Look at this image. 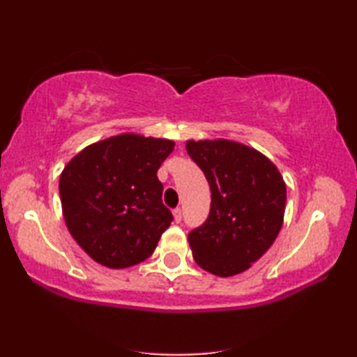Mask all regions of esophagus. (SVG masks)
<instances>
[{
	"label": "esophagus",
	"instance_id": "esophagus-1",
	"mask_svg": "<svg viewBox=\"0 0 357 357\" xmlns=\"http://www.w3.org/2000/svg\"><path fill=\"white\" fill-rule=\"evenodd\" d=\"M182 217H183V213H182V209H180V207H177V209H174V220L175 222H177V223L182 222Z\"/></svg>",
	"mask_w": 357,
	"mask_h": 357
}]
</instances>
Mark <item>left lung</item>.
Here are the masks:
<instances>
[{"instance_id": "left-lung-1", "label": "left lung", "mask_w": 357, "mask_h": 357, "mask_svg": "<svg viewBox=\"0 0 357 357\" xmlns=\"http://www.w3.org/2000/svg\"><path fill=\"white\" fill-rule=\"evenodd\" d=\"M186 151L204 172L212 193L206 222L188 234L193 259L215 276L243 273L279 234L286 183L266 156L243 144L188 140Z\"/></svg>"}]
</instances>
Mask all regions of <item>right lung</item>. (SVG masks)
<instances>
[{
	"instance_id": "add662e5",
	"label": "right lung",
	"mask_w": 357,
	"mask_h": 357,
	"mask_svg": "<svg viewBox=\"0 0 357 357\" xmlns=\"http://www.w3.org/2000/svg\"><path fill=\"white\" fill-rule=\"evenodd\" d=\"M174 142L123 134L84 148L60 175L65 223L92 260L128 268L146 260L174 220L158 169Z\"/></svg>"
}]
</instances>
